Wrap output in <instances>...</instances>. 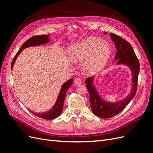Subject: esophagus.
Masks as SVG:
<instances>
[{
	"instance_id": "esophagus-1",
	"label": "esophagus",
	"mask_w": 153,
	"mask_h": 153,
	"mask_svg": "<svg viewBox=\"0 0 153 153\" xmlns=\"http://www.w3.org/2000/svg\"><path fill=\"white\" fill-rule=\"evenodd\" d=\"M74 82H75L76 85H80L82 84V80L80 78H78V77L75 78V80H74Z\"/></svg>"
}]
</instances>
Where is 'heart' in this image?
<instances>
[{"label":"heart","mask_w":153,"mask_h":153,"mask_svg":"<svg viewBox=\"0 0 153 153\" xmlns=\"http://www.w3.org/2000/svg\"><path fill=\"white\" fill-rule=\"evenodd\" d=\"M100 41L98 38L91 37L72 48L69 52L73 61L85 59L83 68L87 73L93 74L101 71L110 57V47Z\"/></svg>","instance_id":"b5f03b06"}]
</instances>
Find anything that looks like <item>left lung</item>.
<instances>
[{
  "instance_id": "8db88e82",
  "label": "left lung",
  "mask_w": 153,
  "mask_h": 153,
  "mask_svg": "<svg viewBox=\"0 0 153 153\" xmlns=\"http://www.w3.org/2000/svg\"><path fill=\"white\" fill-rule=\"evenodd\" d=\"M106 34V32H104ZM110 38L115 45L117 53L115 60L117 63L124 64L128 66L131 69L132 77V91L126 98L115 103H110L101 99L93 85V76L87 78L85 80L86 87L89 92V101L92 112L96 116L101 118H110L119 114L126 107L135 96L138 84V76L140 71L139 61L136 54L128 41L121 38L119 36L113 33L110 34Z\"/></svg>"
}]
</instances>
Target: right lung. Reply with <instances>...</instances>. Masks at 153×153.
Listing matches in <instances>:
<instances>
[{"label": "right lung", "instance_id": "obj_1", "mask_svg": "<svg viewBox=\"0 0 153 153\" xmlns=\"http://www.w3.org/2000/svg\"><path fill=\"white\" fill-rule=\"evenodd\" d=\"M48 35H39V36H34L31 37L30 38L27 39L25 42L22 45L20 50L18 51V52L15 55V57L13 58L12 62H11V70L13 69V67L14 65V63H15L17 57L22 52V50L25 48L30 47H35V46H38L42 44H45L49 42V39H48ZM73 84V78H70V79L68 80L67 82H66L64 84L62 85L61 91L59 92V94L57 97V100L56 103H55L54 106L51 108L49 111L45 113H33V112H31L32 114H34L36 116L39 117L43 118L47 120H51L57 118L59 117L60 115L61 114L62 112V108H63V104L64 100H65L66 97V93L68 91V89Z\"/></svg>", "mask_w": 153, "mask_h": 153}]
</instances>
